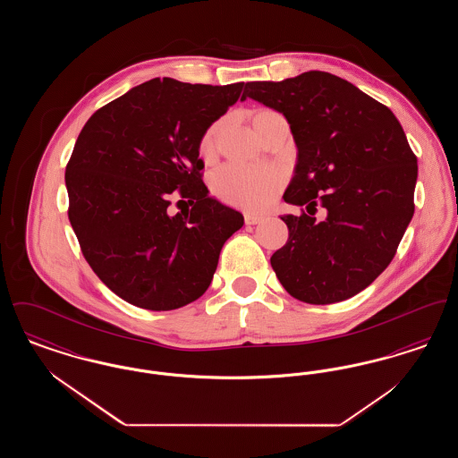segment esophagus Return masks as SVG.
I'll list each match as a JSON object with an SVG mask.
<instances>
[{
  "label": "esophagus",
  "instance_id": "1",
  "mask_svg": "<svg viewBox=\"0 0 458 458\" xmlns=\"http://www.w3.org/2000/svg\"><path fill=\"white\" fill-rule=\"evenodd\" d=\"M245 223L247 225H258V223H261L262 216H259V215H254V213H245Z\"/></svg>",
  "mask_w": 458,
  "mask_h": 458
}]
</instances>
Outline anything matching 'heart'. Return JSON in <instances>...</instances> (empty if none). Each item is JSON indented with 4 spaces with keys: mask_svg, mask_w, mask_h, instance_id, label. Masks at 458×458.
<instances>
[{
    "mask_svg": "<svg viewBox=\"0 0 458 458\" xmlns=\"http://www.w3.org/2000/svg\"><path fill=\"white\" fill-rule=\"evenodd\" d=\"M273 111L262 109L256 113L258 116L269 114ZM218 133V123L211 125L204 131L199 149L204 157L211 156L215 151ZM284 182V174L276 166H243V165H225L218 172L211 176V187L215 194L230 202L233 206H240L245 209H261L276 194Z\"/></svg>",
    "mask_w": 458,
    "mask_h": 458,
    "instance_id": "1",
    "label": "heart"
}]
</instances>
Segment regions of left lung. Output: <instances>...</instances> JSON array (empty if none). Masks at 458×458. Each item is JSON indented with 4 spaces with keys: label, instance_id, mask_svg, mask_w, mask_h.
<instances>
[{
    "label": "left lung",
    "instance_id": "obj_1",
    "mask_svg": "<svg viewBox=\"0 0 458 458\" xmlns=\"http://www.w3.org/2000/svg\"><path fill=\"white\" fill-rule=\"evenodd\" d=\"M247 98L290 123L299 153L284 199L308 211L282 216L288 240L271 266L297 301H347L388 267L414 216L417 157L405 131L392 109L327 72L247 82ZM318 205L325 222L313 218Z\"/></svg>",
    "mask_w": 458,
    "mask_h": 458
}]
</instances>
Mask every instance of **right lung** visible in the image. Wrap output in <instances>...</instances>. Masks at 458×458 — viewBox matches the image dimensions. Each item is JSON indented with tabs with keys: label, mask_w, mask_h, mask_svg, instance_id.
Returning <instances> with one entry per match:
<instances>
[{
	"label": "right lung",
	"mask_w": 458,
	"mask_h": 458,
	"mask_svg": "<svg viewBox=\"0 0 458 458\" xmlns=\"http://www.w3.org/2000/svg\"><path fill=\"white\" fill-rule=\"evenodd\" d=\"M243 86L153 79L81 131L66 165L68 219L92 271L129 304L174 310L197 301L242 228L239 211L209 197L199 144ZM174 190L193 208L172 217Z\"/></svg>",
	"instance_id": "add662e5"
}]
</instances>
